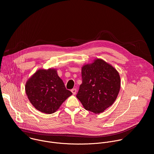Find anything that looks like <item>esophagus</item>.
Instances as JSON below:
<instances>
[{"mask_svg":"<svg viewBox=\"0 0 154 154\" xmlns=\"http://www.w3.org/2000/svg\"><path fill=\"white\" fill-rule=\"evenodd\" d=\"M71 92L72 93V94L74 95L76 94V92H77V90L75 88H73L71 90Z\"/></svg>","mask_w":154,"mask_h":154,"instance_id":"esophagus-1","label":"esophagus"}]
</instances>
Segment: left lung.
Returning <instances> with one entry per match:
<instances>
[{
  "mask_svg": "<svg viewBox=\"0 0 154 154\" xmlns=\"http://www.w3.org/2000/svg\"><path fill=\"white\" fill-rule=\"evenodd\" d=\"M82 77L76 97L86 110L100 113L113 103L120 90L121 80L112 66L97 59L83 66Z\"/></svg>",
  "mask_w": 154,
  "mask_h": 154,
  "instance_id": "1",
  "label": "left lung"
}]
</instances>
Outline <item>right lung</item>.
<instances>
[{"label":"right lung","mask_w":154,"mask_h":154,"mask_svg":"<svg viewBox=\"0 0 154 154\" xmlns=\"http://www.w3.org/2000/svg\"><path fill=\"white\" fill-rule=\"evenodd\" d=\"M26 92L31 103L46 114L55 112L72 93L66 90L55 69H39L26 84Z\"/></svg>","instance_id":"1"}]
</instances>
